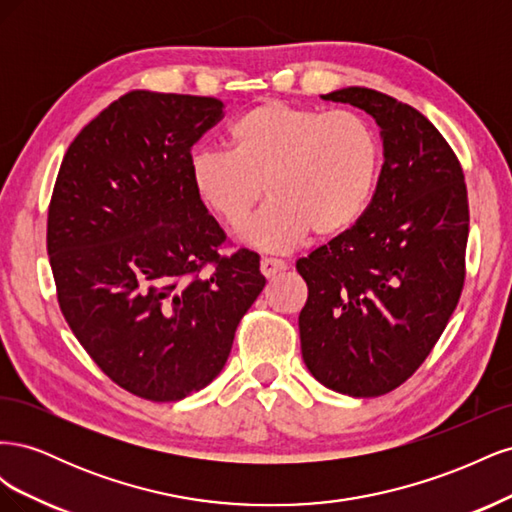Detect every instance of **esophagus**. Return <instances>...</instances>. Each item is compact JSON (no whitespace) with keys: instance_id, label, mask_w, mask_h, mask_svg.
I'll return each mask as SVG.
<instances>
[{"instance_id":"esophagus-1","label":"esophagus","mask_w":512,"mask_h":512,"mask_svg":"<svg viewBox=\"0 0 512 512\" xmlns=\"http://www.w3.org/2000/svg\"><path fill=\"white\" fill-rule=\"evenodd\" d=\"M286 269V262L280 258H262L260 260V271L265 277H273L275 273H280Z\"/></svg>"}]
</instances>
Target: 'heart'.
<instances>
[{"label":"heart","mask_w":512,"mask_h":512,"mask_svg":"<svg viewBox=\"0 0 512 512\" xmlns=\"http://www.w3.org/2000/svg\"><path fill=\"white\" fill-rule=\"evenodd\" d=\"M228 145L230 151L194 153L192 188L232 228L247 222L267 190L271 203L243 230L260 250L286 252L309 232L318 239L342 235L376 192L380 138L356 111L269 100L232 123Z\"/></svg>","instance_id":"b5f03b06"}]
</instances>
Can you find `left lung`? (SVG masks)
Returning a JSON list of instances; mask_svg holds the SVG:
<instances>
[{
  "instance_id": "left-lung-1",
  "label": "left lung",
  "mask_w": 512,
  "mask_h": 512,
  "mask_svg": "<svg viewBox=\"0 0 512 512\" xmlns=\"http://www.w3.org/2000/svg\"><path fill=\"white\" fill-rule=\"evenodd\" d=\"M322 98L376 119L384 164L363 218L297 260L301 352L327 389L378 397L423 365L459 303L468 188L453 147L410 104L367 87Z\"/></svg>"
}]
</instances>
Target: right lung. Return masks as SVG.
<instances>
[{"label":"right lung","instance_id":"obj_1","mask_svg":"<svg viewBox=\"0 0 512 512\" xmlns=\"http://www.w3.org/2000/svg\"><path fill=\"white\" fill-rule=\"evenodd\" d=\"M222 117L218 98L130 91L74 138L53 188L61 314L108 378L149 401L205 389L267 284L256 252L220 254L226 232L192 188V147Z\"/></svg>","mask_w":512,"mask_h":512}]
</instances>
